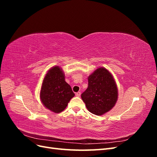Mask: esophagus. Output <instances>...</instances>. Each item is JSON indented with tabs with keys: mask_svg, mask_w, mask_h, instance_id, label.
I'll return each mask as SVG.
<instances>
[{
	"mask_svg": "<svg viewBox=\"0 0 157 157\" xmlns=\"http://www.w3.org/2000/svg\"><path fill=\"white\" fill-rule=\"evenodd\" d=\"M80 94H81V93H80V92H77L76 93V96H77V97H80Z\"/></svg>",
	"mask_w": 157,
	"mask_h": 157,
	"instance_id": "34e87169",
	"label": "esophagus"
}]
</instances>
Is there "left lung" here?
Masks as SVG:
<instances>
[{"instance_id":"left-lung-1","label":"left lung","mask_w":157,"mask_h":157,"mask_svg":"<svg viewBox=\"0 0 157 157\" xmlns=\"http://www.w3.org/2000/svg\"><path fill=\"white\" fill-rule=\"evenodd\" d=\"M88 86L81 94L88 110L96 115H102L115 106L118 90L111 73L105 68L97 69L88 78Z\"/></svg>"}]
</instances>
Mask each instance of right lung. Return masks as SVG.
I'll list each match as a JSON object with an SVG mask.
<instances>
[{
	"mask_svg": "<svg viewBox=\"0 0 157 157\" xmlns=\"http://www.w3.org/2000/svg\"><path fill=\"white\" fill-rule=\"evenodd\" d=\"M75 94L65 82L64 73L58 66L52 67L42 84L40 98L42 104L56 113L63 111Z\"/></svg>",
	"mask_w": 157,
	"mask_h": 157,
	"instance_id": "1",
	"label": "right lung"
}]
</instances>
